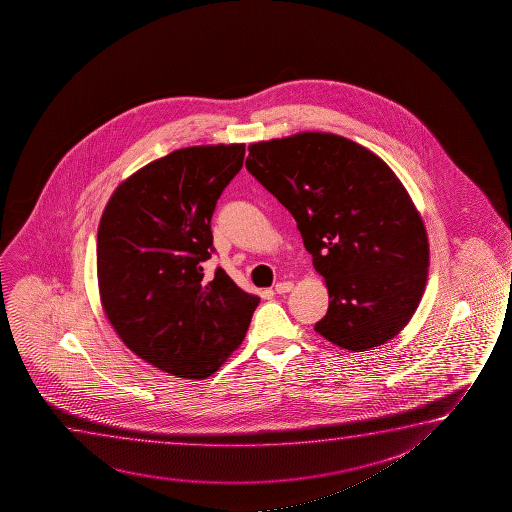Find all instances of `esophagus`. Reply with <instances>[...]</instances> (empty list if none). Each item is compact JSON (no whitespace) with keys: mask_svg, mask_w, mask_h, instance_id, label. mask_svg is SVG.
<instances>
[{"mask_svg":"<svg viewBox=\"0 0 512 512\" xmlns=\"http://www.w3.org/2000/svg\"><path fill=\"white\" fill-rule=\"evenodd\" d=\"M294 288V283L292 281H281V283H276V287H274V292L276 294H287Z\"/></svg>","mask_w":512,"mask_h":512,"instance_id":"obj_1","label":"esophagus"}]
</instances>
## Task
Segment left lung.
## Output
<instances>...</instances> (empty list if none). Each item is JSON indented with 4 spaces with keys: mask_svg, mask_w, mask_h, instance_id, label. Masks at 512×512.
Returning a JSON list of instances; mask_svg holds the SVG:
<instances>
[{
    "mask_svg": "<svg viewBox=\"0 0 512 512\" xmlns=\"http://www.w3.org/2000/svg\"><path fill=\"white\" fill-rule=\"evenodd\" d=\"M248 150L246 169L292 213L329 290L316 332L350 351L397 336L425 292L428 239L390 166L355 141L316 131Z\"/></svg>",
    "mask_w": 512,
    "mask_h": 512,
    "instance_id": "obj_1",
    "label": "left lung"
}]
</instances>
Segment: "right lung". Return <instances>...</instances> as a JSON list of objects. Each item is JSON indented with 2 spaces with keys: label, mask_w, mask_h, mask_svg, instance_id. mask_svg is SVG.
I'll list each match as a JSON object with an SVG mask.
<instances>
[{
  "label": "right lung",
  "mask_w": 512,
  "mask_h": 512,
  "mask_svg": "<svg viewBox=\"0 0 512 512\" xmlns=\"http://www.w3.org/2000/svg\"><path fill=\"white\" fill-rule=\"evenodd\" d=\"M243 159L245 143L175 150L120 183L99 220L106 318L134 355L176 378L218 371L259 306L224 269L203 273L213 211Z\"/></svg>",
  "instance_id": "right-lung-1"
}]
</instances>
